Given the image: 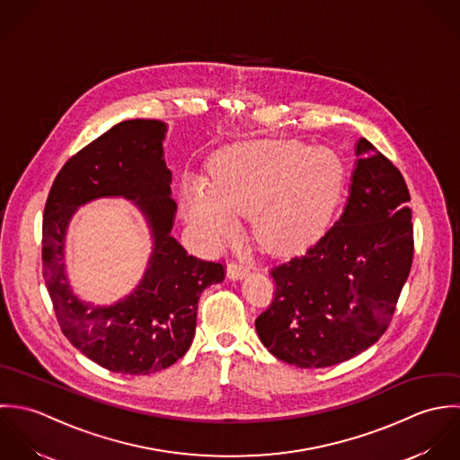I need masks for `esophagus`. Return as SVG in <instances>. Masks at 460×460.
Here are the masks:
<instances>
[{
	"label": "esophagus",
	"mask_w": 460,
	"mask_h": 460,
	"mask_svg": "<svg viewBox=\"0 0 460 460\" xmlns=\"http://www.w3.org/2000/svg\"><path fill=\"white\" fill-rule=\"evenodd\" d=\"M249 272V265L247 263H236V261H231L227 265V276L231 279H242Z\"/></svg>",
	"instance_id": "obj_1"
}]
</instances>
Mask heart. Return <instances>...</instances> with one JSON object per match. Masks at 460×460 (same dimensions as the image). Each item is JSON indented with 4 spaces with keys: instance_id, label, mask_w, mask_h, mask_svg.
<instances>
[{
    "instance_id": "obj_1",
    "label": "heart",
    "mask_w": 460,
    "mask_h": 460,
    "mask_svg": "<svg viewBox=\"0 0 460 460\" xmlns=\"http://www.w3.org/2000/svg\"><path fill=\"white\" fill-rule=\"evenodd\" d=\"M341 169L325 147L298 142H247L217 156L209 186L188 183V217L206 242L218 245L251 211L256 238L272 249L302 242L327 218Z\"/></svg>"
}]
</instances>
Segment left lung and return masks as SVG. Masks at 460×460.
I'll list each match as a JSON object with an SVG mask.
<instances>
[{
    "label": "left lung",
    "mask_w": 460,
    "mask_h": 460,
    "mask_svg": "<svg viewBox=\"0 0 460 460\" xmlns=\"http://www.w3.org/2000/svg\"><path fill=\"white\" fill-rule=\"evenodd\" d=\"M340 218L300 256L270 270L274 300L256 318L261 343L298 367L365 352L387 331L414 254L409 188L367 138Z\"/></svg>",
    "instance_id": "1"
}]
</instances>
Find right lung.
I'll return each mask as SVG.
<instances>
[{"mask_svg":"<svg viewBox=\"0 0 460 460\" xmlns=\"http://www.w3.org/2000/svg\"><path fill=\"white\" fill-rule=\"evenodd\" d=\"M167 126L155 119L115 124L57 174L42 220V276L64 336L99 367L149 375L172 367L191 345L200 293L226 277L222 263L190 256L172 236L176 202L164 160ZM135 199L155 247L137 289L113 306L82 303L65 276L63 240L78 205L97 196Z\"/></svg>","mask_w":460,"mask_h":460,"instance_id":"1","label":"right lung"}]
</instances>
